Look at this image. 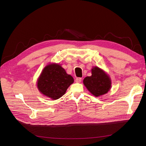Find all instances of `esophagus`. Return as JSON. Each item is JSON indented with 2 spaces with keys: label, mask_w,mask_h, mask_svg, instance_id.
Here are the masks:
<instances>
[{
  "label": "esophagus",
  "mask_w": 146,
  "mask_h": 146,
  "mask_svg": "<svg viewBox=\"0 0 146 146\" xmlns=\"http://www.w3.org/2000/svg\"><path fill=\"white\" fill-rule=\"evenodd\" d=\"M82 82V78H77L76 79V83H80Z\"/></svg>",
  "instance_id": "obj_1"
}]
</instances>
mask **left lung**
I'll return each mask as SVG.
<instances>
[{
	"instance_id": "1",
	"label": "left lung",
	"mask_w": 146,
	"mask_h": 146,
	"mask_svg": "<svg viewBox=\"0 0 146 146\" xmlns=\"http://www.w3.org/2000/svg\"><path fill=\"white\" fill-rule=\"evenodd\" d=\"M91 76L86 77L83 84L87 90L95 97L107 94L111 88V81L108 75L99 67L92 68Z\"/></svg>"
}]
</instances>
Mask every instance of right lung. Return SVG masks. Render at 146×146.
I'll use <instances>...</instances> for the list:
<instances>
[{
	"mask_svg": "<svg viewBox=\"0 0 146 146\" xmlns=\"http://www.w3.org/2000/svg\"><path fill=\"white\" fill-rule=\"evenodd\" d=\"M74 81L73 77L66 73L61 64L50 63L43 69L38 78L37 88L44 96L56 100L66 93Z\"/></svg>",
	"mask_w": 146,
	"mask_h": 146,
	"instance_id": "obj_1",
	"label": "right lung"
}]
</instances>
